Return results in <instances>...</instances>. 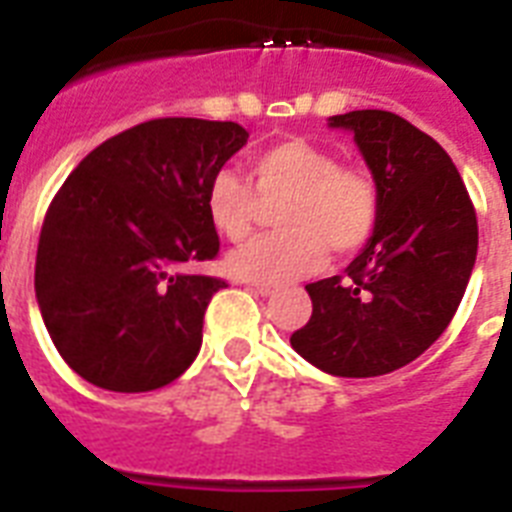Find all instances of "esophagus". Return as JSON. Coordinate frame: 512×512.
<instances>
[{"label":"esophagus","mask_w":512,"mask_h":512,"mask_svg":"<svg viewBox=\"0 0 512 512\" xmlns=\"http://www.w3.org/2000/svg\"><path fill=\"white\" fill-rule=\"evenodd\" d=\"M247 287L252 289L255 295H260V297H268V295H273V292H276V289H273L271 284H260V281H247Z\"/></svg>","instance_id":"obj_1"}]
</instances>
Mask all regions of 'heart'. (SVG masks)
Wrapping results in <instances>:
<instances>
[{"mask_svg": "<svg viewBox=\"0 0 512 512\" xmlns=\"http://www.w3.org/2000/svg\"><path fill=\"white\" fill-rule=\"evenodd\" d=\"M249 177L215 172L204 196L212 228L233 244L252 236L260 201L285 199L276 212L284 231L249 241L228 257L241 279L287 284L319 271L329 249L340 257L361 252L380 228V183L364 164L340 162L332 148L281 140L252 156Z\"/></svg>", "mask_w": 512, "mask_h": 512, "instance_id": "1", "label": "heart"}]
</instances>
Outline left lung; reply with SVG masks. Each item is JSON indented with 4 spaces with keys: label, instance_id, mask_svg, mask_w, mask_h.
<instances>
[{
    "label": "left lung",
    "instance_id": "obj_1",
    "mask_svg": "<svg viewBox=\"0 0 512 512\" xmlns=\"http://www.w3.org/2000/svg\"><path fill=\"white\" fill-rule=\"evenodd\" d=\"M329 124L353 132L380 183V228L345 276L305 287L313 313L289 342L321 372L380 377L454 319L476 265V207L444 148L398 114L369 108Z\"/></svg>",
    "mask_w": 512,
    "mask_h": 512
}]
</instances>
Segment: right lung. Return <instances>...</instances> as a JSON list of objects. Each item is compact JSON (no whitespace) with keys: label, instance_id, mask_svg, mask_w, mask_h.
<instances>
[{"label":"right lung","instance_id":"add662e5","mask_svg":"<svg viewBox=\"0 0 512 512\" xmlns=\"http://www.w3.org/2000/svg\"><path fill=\"white\" fill-rule=\"evenodd\" d=\"M247 138L236 122L151 119L100 143L60 185L39 233L34 289L79 377L146 393L191 366L204 311L225 287L188 271L220 252L204 196Z\"/></svg>","mask_w":512,"mask_h":512}]
</instances>
